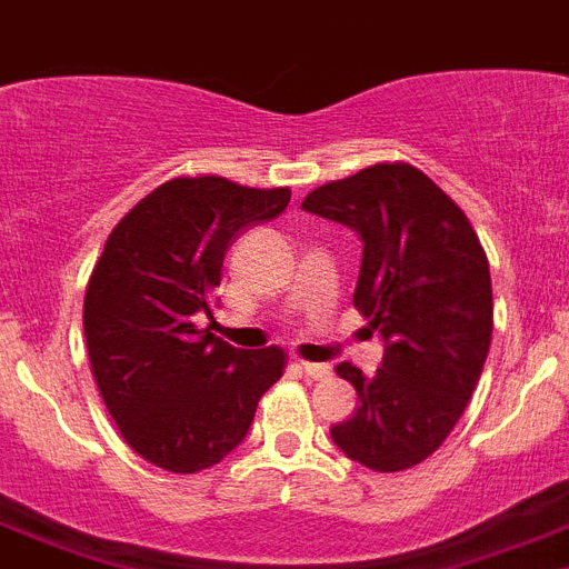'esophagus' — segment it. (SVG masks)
Segmentation results:
<instances>
[{"label": "esophagus", "mask_w": 569, "mask_h": 569, "mask_svg": "<svg viewBox=\"0 0 569 569\" xmlns=\"http://www.w3.org/2000/svg\"><path fill=\"white\" fill-rule=\"evenodd\" d=\"M300 368L306 371V377H311V380H326L331 373V366H326V362H306L300 360Z\"/></svg>", "instance_id": "1"}]
</instances>
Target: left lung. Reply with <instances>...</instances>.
Listing matches in <instances>:
<instances>
[{
    "label": "left lung",
    "instance_id": "1",
    "mask_svg": "<svg viewBox=\"0 0 569 569\" xmlns=\"http://www.w3.org/2000/svg\"><path fill=\"white\" fill-rule=\"evenodd\" d=\"M303 209L360 234L355 306L386 342L371 377L337 366L360 406L331 425V439L380 473L413 468L453 431L488 360L493 291L482 243L411 163H373L322 183Z\"/></svg>",
    "mask_w": 569,
    "mask_h": 569
}]
</instances>
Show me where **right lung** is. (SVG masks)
<instances>
[{
	"mask_svg": "<svg viewBox=\"0 0 569 569\" xmlns=\"http://www.w3.org/2000/svg\"><path fill=\"white\" fill-rule=\"evenodd\" d=\"M289 198L286 187L172 178L107 238L84 295L87 355L121 437L156 468L221 462L283 373V348H234L196 320H212L232 240L278 218Z\"/></svg>",
	"mask_w": 569,
	"mask_h": 569,
	"instance_id": "right-lung-1",
	"label": "right lung"
}]
</instances>
